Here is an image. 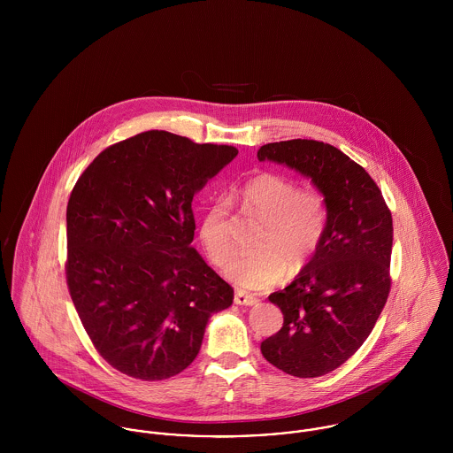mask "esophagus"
<instances>
[{"instance_id": "obj_1", "label": "esophagus", "mask_w": 453, "mask_h": 453, "mask_svg": "<svg viewBox=\"0 0 453 453\" xmlns=\"http://www.w3.org/2000/svg\"><path fill=\"white\" fill-rule=\"evenodd\" d=\"M234 302H235L237 305L253 307V305H257V303H258V298H257V296H253V295H248V293H244V291H237V293H235V296H234Z\"/></svg>"}]
</instances>
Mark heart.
Listing matches in <instances>:
<instances>
[{"label":"heart","mask_w":453,"mask_h":453,"mask_svg":"<svg viewBox=\"0 0 453 453\" xmlns=\"http://www.w3.org/2000/svg\"><path fill=\"white\" fill-rule=\"evenodd\" d=\"M244 207L265 225L259 232L257 251L239 253L225 266V275L237 286L261 291L280 282L288 270L302 272L316 257L329 225L327 200L318 190L302 187L280 174L263 173L251 178L241 190ZM230 202L212 200L200 218L198 237L214 265H223L232 253L228 230Z\"/></svg>","instance_id":"obj_1"}]
</instances>
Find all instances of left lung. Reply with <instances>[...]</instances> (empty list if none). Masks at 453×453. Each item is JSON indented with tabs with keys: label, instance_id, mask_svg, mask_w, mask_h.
Returning <instances> with one entry per match:
<instances>
[{
	"label": "left lung",
	"instance_id": "left-lung-1",
	"mask_svg": "<svg viewBox=\"0 0 453 453\" xmlns=\"http://www.w3.org/2000/svg\"><path fill=\"white\" fill-rule=\"evenodd\" d=\"M258 160L311 178L327 200L323 244L289 286L268 296L284 323L261 342L263 357L284 373L323 377L365 343L388 302L392 216L372 176L327 142H268Z\"/></svg>",
	"mask_w": 453,
	"mask_h": 453
}]
</instances>
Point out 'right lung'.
I'll return each mask as SVG.
<instances>
[{"label": "right lung", "mask_w": 453, "mask_h": 453, "mask_svg": "<svg viewBox=\"0 0 453 453\" xmlns=\"http://www.w3.org/2000/svg\"><path fill=\"white\" fill-rule=\"evenodd\" d=\"M237 153L148 130L101 151L71 192L69 295L97 352L132 379L188 368L209 318L234 302L192 246V200Z\"/></svg>", "instance_id": "obj_1"}]
</instances>
